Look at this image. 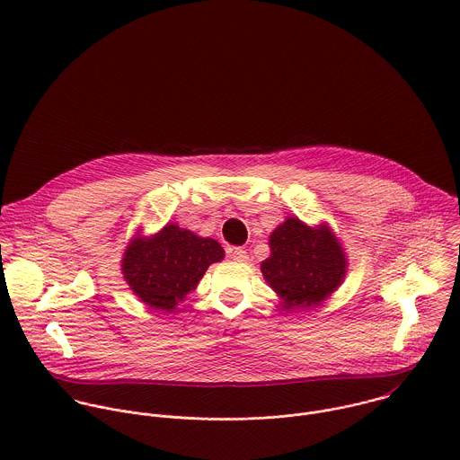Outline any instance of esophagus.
Segmentation results:
<instances>
[{"instance_id": "esophagus-1", "label": "esophagus", "mask_w": 460, "mask_h": 460, "mask_svg": "<svg viewBox=\"0 0 460 460\" xmlns=\"http://www.w3.org/2000/svg\"><path fill=\"white\" fill-rule=\"evenodd\" d=\"M231 256H233V260H236V261H247V258H249L247 251H245V249H242V247H234V249H231Z\"/></svg>"}]
</instances>
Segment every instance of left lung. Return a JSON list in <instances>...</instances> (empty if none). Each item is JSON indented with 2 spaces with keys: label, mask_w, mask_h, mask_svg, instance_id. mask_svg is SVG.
<instances>
[{
  "label": "left lung",
  "mask_w": 460,
  "mask_h": 460,
  "mask_svg": "<svg viewBox=\"0 0 460 460\" xmlns=\"http://www.w3.org/2000/svg\"><path fill=\"white\" fill-rule=\"evenodd\" d=\"M270 249L260 271L286 311L322 305L348 275L346 251L325 222L307 226L288 217L270 234Z\"/></svg>",
  "instance_id": "1"
}]
</instances>
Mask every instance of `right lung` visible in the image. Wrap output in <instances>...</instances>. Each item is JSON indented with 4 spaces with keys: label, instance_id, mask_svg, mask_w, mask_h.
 I'll use <instances>...</instances> for the list:
<instances>
[{
    "label": "right lung",
    "instance_id": "1",
    "mask_svg": "<svg viewBox=\"0 0 460 460\" xmlns=\"http://www.w3.org/2000/svg\"><path fill=\"white\" fill-rule=\"evenodd\" d=\"M224 247L215 238H202L176 224L158 233H137L125 247L121 275L140 302L171 313L196 289L208 268L224 260Z\"/></svg>",
    "mask_w": 460,
    "mask_h": 460
}]
</instances>
